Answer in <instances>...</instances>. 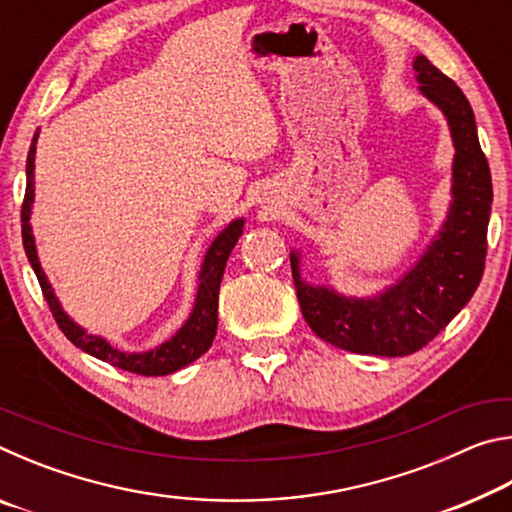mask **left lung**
I'll use <instances>...</instances> for the list:
<instances>
[{
  "label": "left lung",
  "instance_id": "1",
  "mask_svg": "<svg viewBox=\"0 0 512 512\" xmlns=\"http://www.w3.org/2000/svg\"><path fill=\"white\" fill-rule=\"evenodd\" d=\"M413 69L420 92L447 117L456 149L452 203L436 239L400 280L372 298L309 284L302 280L300 255L291 253L302 316L318 339L375 357H406L433 341L474 296L488 250L492 180L470 101L424 56H415Z\"/></svg>",
  "mask_w": 512,
  "mask_h": 512
}]
</instances>
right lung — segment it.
Wrapping results in <instances>:
<instances>
[{
  "label": "right lung",
  "instance_id": "add662e5",
  "mask_svg": "<svg viewBox=\"0 0 512 512\" xmlns=\"http://www.w3.org/2000/svg\"><path fill=\"white\" fill-rule=\"evenodd\" d=\"M36 144H38V131L33 135L29 158H27V194H24V203H22V244H24V250H27L31 268L36 271L42 296H45L51 314H54L58 327L63 329V334L76 345V348L92 354V357L106 361L115 368L135 372V375H144V377L171 375V372L194 363L201 354L210 350V345L216 336V325H219V318H216L219 311L216 309H219L221 277L232 248H235L241 232H244V219H235L232 223H228V228L221 230L212 241V246L205 250L201 273H198V291H196L194 309L185 320V325L180 327L169 341H164L162 345H158V348H153L149 352L117 350L115 345H110L103 336L88 334L81 325H76L74 320L65 314V309L60 307L56 293L51 289L47 275L40 266V259L36 253V239H33V230L29 223L31 207H33V189H36V185H33V178H36L33 176V169H36Z\"/></svg>",
  "mask_w": 512,
  "mask_h": 512
}]
</instances>
